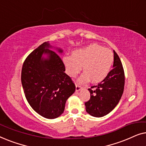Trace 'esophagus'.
Listing matches in <instances>:
<instances>
[{"mask_svg":"<svg viewBox=\"0 0 146 146\" xmlns=\"http://www.w3.org/2000/svg\"><path fill=\"white\" fill-rule=\"evenodd\" d=\"M82 88L80 86H79V85H78V84H76V91L79 92L80 90H81Z\"/></svg>","mask_w":146,"mask_h":146,"instance_id":"34e87169","label":"esophagus"}]
</instances>
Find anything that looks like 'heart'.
Masks as SVG:
<instances>
[{
  "mask_svg": "<svg viewBox=\"0 0 146 146\" xmlns=\"http://www.w3.org/2000/svg\"><path fill=\"white\" fill-rule=\"evenodd\" d=\"M66 72L70 77L74 78L81 71H84L78 81L85 84L90 80L92 83L102 82L109 74L113 63V55L110 50L97 44L72 51L71 56L62 58Z\"/></svg>",
  "mask_w": 146,
  "mask_h": 146,
  "instance_id": "obj_1",
  "label": "heart"
}]
</instances>
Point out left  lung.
<instances>
[{"instance_id":"left-lung-1","label":"left lung","mask_w":146,"mask_h":146,"mask_svg":"<svg viewBox=\"0 0 146 146\" xmlns=\"http://www.w3.org/2000/svg\"><path fill=\"white\" fill-rule=\"evenodd\" d=\"M125 77L122 64L113 50V69L100 83L88 90L90 99L85 103L86 111L92 116L100 117L107 115L121 99L124 88Z\"/></svg>"}]
</instances>
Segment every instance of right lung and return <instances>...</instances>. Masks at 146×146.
Instances as JSON below:
<instances>
[{
    "label": "right lung",
    "instance_id": "obj_1",
    "mask_svg": "<svg viewBox=\"0 0 146 146\" xmlns=\"http://www.w3.org/2000/svg\"><path fill=\"white\" fill-rule=\"evenodd\" d=\"M62 52L60 48L45 42L30 54L22 69V85L28 102L36 112L47 119L62 114L67 100L76 90L58 54Z\"/></svg>",
    "mask_w": 146,
    "mask_h": 146
}]
</instances>
